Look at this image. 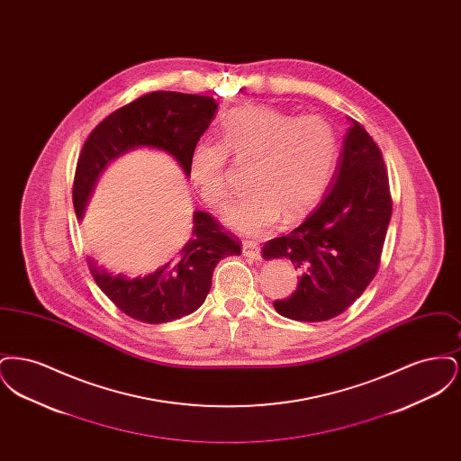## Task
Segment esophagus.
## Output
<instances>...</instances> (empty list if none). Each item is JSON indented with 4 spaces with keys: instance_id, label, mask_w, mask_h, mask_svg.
Wrapping results in <instances>:
<instances>
[{
    "instance_id": "obj_1",
    "label": "esophagus",
    "mask_w": 461,
    "mask_h": 461,
    "mask_svg": "<svg viewBox=\"0 0 461 461\" xmlns=\"http://www.w3.org/2000/svg\"><path fill=\"white\" fill-rule=\"evenodd\" d=\"M241 254L250 259L261 258V245L258 241L245 240L241 243Z\"/></svg>"
}]
</instances>
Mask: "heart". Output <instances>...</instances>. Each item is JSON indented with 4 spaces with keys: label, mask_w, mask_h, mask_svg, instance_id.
I'll use <instances>...</instances> for the list:
<instances>
[{
    "label": "heart",
    "mask_w": 461,
    "mask_h": 461,
    "mask_svg": "<svg viewBox=\"0 0 461 461\" xmlns=\"http://www.w3.org/2000/svg\"><path fill=\"white\" fill-rule=\"evenodd\" d=\"M221 141L203 138L188 157V177L212 209H224L231 188L226 179L228 154L252 158L249 186L224 222L243 235L259 237L282 218L311 211L329 190L339 164V134L321 115L288 113L273 107L230 110L220 124Z\"/></svg>",
    "instance_id": "obj_1"
}]
</instances>
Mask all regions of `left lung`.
I'll use <instances>...</instances> for the list:
<instances>
[{
  "label": "left lung",
  "instance_id": "obj_1",
  "mask_svg": "<svg viewBox=\"0 0 461 461\" xmlns=\"http://www.w3.org/2000/svg\"><path fill=\"white\" fill-rule=\"evenodd\" d=\"M329 194L285 237L266 241L264 259H288L301 271L295 292L275 309L297 321H327L361 297L378 271L393 216L389 176L378 145L349 117Z\"/></svg>",
  "mask_w": 461,
  "mask_h": 461
}]
</instances>
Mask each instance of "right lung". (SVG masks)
Returning a JSON list of instances; mask_svg holds the SVG:
<instances>
[{"instance_id":"add662e5","label":"right lung","mask_w":461,"mask_h":461,"mask_svg":"<svg viewBox=\"0 0 461 461\" xmlns=\"http://www.w3.org/2000/svg\"><path fill=\"white\" fill-rule=\"evenodd\" d=\"M218 104L212 96L176 91H152L112 112L93 131L79 155L72 200L81 220L98 176L117 157L138 147L173 155L188 176V157L209 128ZM240 241L222 231L211 214L194 212L192 239L173 263L147 276L128 278L109 273L88 258L89 271L110 301L132 320L167 323L192 314L203 304L216 264L228 256H240Z\"/></svg>"}]
</instances>
